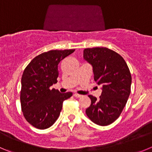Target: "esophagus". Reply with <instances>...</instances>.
Segmentation results:
<instances>
[{
  "instance_id": "esophagus-1",
  "label": "esophagus",
  "mask_w": 152,
  "mask_h": 152,
  "mask_svg": "<svg viewBox=\"0 0 152 152\" xmlns=\"http://www.w3.org/2000/svg\"><path fill=\"white\" fill-rule=\"evenodd\" d=\"M73 96H74L75 97H76V98H78V97H82V95H80V94H76V93H75L74 94H73Z\"/></svg>"
}]
</instances>
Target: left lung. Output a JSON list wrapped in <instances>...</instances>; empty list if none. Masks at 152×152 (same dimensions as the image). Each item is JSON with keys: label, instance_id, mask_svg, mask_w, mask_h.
<instances>
[{"label": "left lung", "instance_id": "1", "mask_svg": "<svg viewBox=\"0 0 152 152\" xmlns=\"http://www.w3.org/2000/svg\"><path fill=\"white\" fill-rule=\"evenodd\" d=\"M83 58L93 66L94 79L102 85L98 99L89 95L91 103L86 113L94 123L106 126L120 116L130 94L131 74L121 55L106 47L88 48Z\"/></svg>", "mask_w": 152, "mask_h": 152}]
</instances>
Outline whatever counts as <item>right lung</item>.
<instances>
[{
  "label": "right lung",
  "instance_id": "right-lung-1",
  "mask_svg": "<svg viewBox=\"0 0 152 152\" xmlns=\"http://www.w3.org/2000/svg\"><path fill=\"white\" fill-rule=\"evenodd\" d=\"M75 49L50 50L37 55L22 74L20 100L22 111L28 122L40 130L49 128L59 117L63 102L72 92L60 93L55 88L58 76V65Z\"/></svg>",
  "mask_w": 152,
  "mask_h": 152
}]
</instances>
